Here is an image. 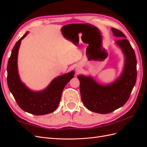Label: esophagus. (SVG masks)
<instances>
[{
	"label": "esophagus",
	"instance_id": "34e87169",
	"mask_svg": "<svg viewBox=\"0 0 147 147\" xmlns=\"http://www.w3.org/2000/svg\"><path fill=\"white\" fill-rule=\"evenodd\" d=\"M76 70L77 71V72L78 71H79V67H76Z\"/></svg>",
	"mask_w": 147,
	"mask_h": 147
}]
</instances>
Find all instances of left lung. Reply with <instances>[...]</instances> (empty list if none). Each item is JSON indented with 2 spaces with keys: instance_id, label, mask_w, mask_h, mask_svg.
<instances>
[{
  "instance_id": "left-lung-1",
  "label": "left lung",
  "mask_w": 147,
  "mask_h": 147,
  "mask_svg": "<svg viewBox=\"0 0 147 147\" xmlns=\"http://www.w3.org/2000/svg\"><path fill=\"white\" fill-rule=\"evenodd\" d=\"M111 29L115 37L121 38L115 43L124 56L121 74L109 84H99L90 76H77L83 103L89 110L100 114L109 113L125 104L137 79V60L134 50L121 31L115 28Z\"/></svg>"
}]
</instances>
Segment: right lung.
<instances>
[{"instance_id": "add662e5", "label": "right lung", "mask_w": 147, "mask_h": 147, "mask_svg": "<svg viewBox=\"0 0 147 147\" xmlns=\"http://www.w3.org/2000/svg\"><path fill=\"white\" fill-rule=\"evenodd\" d=\"M26 32L13 47L7 65V83L18 105L25 112L35 115H43L54 112L59 105L64 87L74 78L75 72H71L55 78L42 91L30 90L21 82L18 70V55L21 40Z\"/></svg>"}]
</instances>
